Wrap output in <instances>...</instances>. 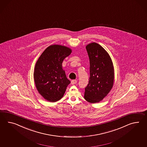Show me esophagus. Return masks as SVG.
Masks as SVG:
<instances>
[{
	"mask_svg": "<svg viewBox=\"0 0 147 147\" xmlns=\"http://www.w3.org/2000/svg\"><path fill=\"white\" fill-rule=\"evenodd\" d=\"M76 83H77V81L75 80H73L71 81V84H73H73H75Z\"/></svg>",
	"mask_w": 147,
	"mask_h": 147,
	"instance_id": "1",
	"label": "esophagus"
}]
</instances>
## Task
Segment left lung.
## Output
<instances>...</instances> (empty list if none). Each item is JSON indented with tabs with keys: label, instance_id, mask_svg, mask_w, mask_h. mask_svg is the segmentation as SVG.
I'll return each mask as SVG.
<instances>
[{
	"label": "left lung",
	"instance_id": "8db88e82",
	"mask_svg": "<svg viewBox=\"0 0 147 147\" xmlns=\"http://www.w3.org/2000/svg\"><path fill=\"white\" fill-rule=\"evenodd\" d=\"M90 60V79L85 88L84 99L90 103L101 101L111 90L114 81V68L107 51L98 43L87 45Z\"/></svg>",
	"mask_w": 147,
	"mask_h": 147
}]
</instances>
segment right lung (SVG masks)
Listing matches in <instances>:
<instances>
[{"label": "right lung", "instance_id": "right-lung-1", "mask_svg": "<svg viewBox=\"0 0 147 147\" xmlns=\"http://www.w3.org/2000/svg\"><path fill=\"white\" fill-rule=\"evenodd\" d=\"M69 47L53 45L47 47L36 63L34 80L38 92L49 102H56L63 97L71 83L63 69L65 58L71 54Z\"/></svg>", "mask_w": 147, "mask_h": 147}]
</instances>
